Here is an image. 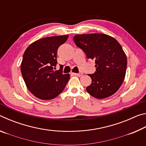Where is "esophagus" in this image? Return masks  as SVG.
<instances>
[{"label":"esophagus","instance_id":"34e87169","mask_svg":"<svg viewBox=\"0 0 146 146\" xmlns=\"http://www.w3.org/2000/svg\"><path fill=\"white\" fill-rule=\"evenodd\" d=\"M75 75H76V76H82V75H84V73H75Z\"/></svg>","mask_w":146,"mask_h":146}]
</instances>
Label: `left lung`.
<instances>
[{
	"label": "left lung",
	"mask_w": 146,
	"mask_h": 146,
	"mask_svg": "<svg viewBox=\"0 0 146 146\" xmlns=\"http://www.w3.org/2000/svg\"><path fill=\"white\" fill-rule=\"evenodd\" d=\"M73 40L88 58L95 60L96 71L89 74L92 82L86 91L98 99L113 95L123 83L127 68L126 55L119 42L101 33L76 35Z\"/></svg>",
	"instance_id": "left-lung-1"
}]
</instances>
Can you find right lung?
Segmentation results:
<instances>
[{
  "label": "right lung",
  "mask_w": 146,
  "mask_h": 146,
  "mask_svg": "<svg viewBox=\"0 0 146 146\" xmlns=\"http://www.w3.org/2000/svg\"><path fill=\"white\" fill-rule=\"evenodd\" d=\"M68 35L39 39L31 44L24 53L21 71L29 91L42 100L55 98L65 88L70 74L62 73V66L55 71L58 47Z\"/></svg>",
  "instance_id": "right-lung-1"
}]
</instances>
